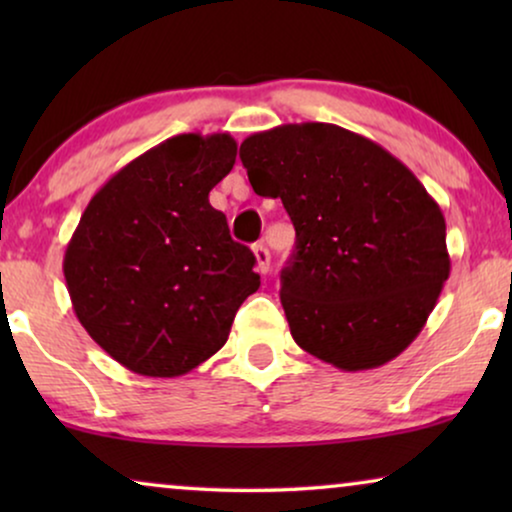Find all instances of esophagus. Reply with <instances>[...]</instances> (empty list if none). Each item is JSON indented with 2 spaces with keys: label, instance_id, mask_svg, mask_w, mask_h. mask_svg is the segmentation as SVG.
Masks as SVG:
<instances>
[{
  "label": "esophagus",
  "instance_id": "1",
  "mask_svg": "<svg viewBox=\"0 0 512 512\" xmlns=\"http://www.w3.org/2000/svg\"><path fill=\"white\" fill-rule=\"evenodd\" d=\"M254 256H256V270L261 272V275H265V272L270 270V251H268V247H265L263 242L254 244Z\"/></svg>",
  "mask_w": 512,
  "mask_h": 512
}]
</instances>
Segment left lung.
I'll use <instances>...</instances> for the list:
<instances>
[{
    "label": "left lung",
    "instance_id": "1",
    "mask_svg": "<svg viewBox=\"0 0 512 512\" xmlns=\"http://www.w3.org/2000/svg\"><path fill=\"white\" fill-rule=\"evenodd\" d=\"M240 158L296 228L279 298L298 347L340 370L396 359L450 277L438 202L380 144L333 123L256 132Z\"/></svg>",
    "mask_w": 512,
    "mask_h": 512
}]
</instances>
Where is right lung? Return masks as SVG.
<instances>
[{
    "label": "right lung",
    "instance_id": "right-lung-1",
    "mask_svg": "<svg viewBox=\"0 0 512 512\" xmlns=\"http://www.w3.org/2000/svg\"><path fill=\"white\" fill-rule=\"evenodd\" d=\"M228 132L177 135L118 170L65 251L67 291L90 338L132 373L179 377L226 345L261 277L209 191L233 170Z\"/></svg>",
    "mask_w": 512,
    "mask_h": 512
}]
</instances>
